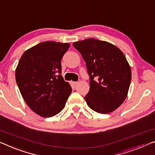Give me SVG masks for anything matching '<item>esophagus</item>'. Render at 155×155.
I'll list each match as a JSON object with an SVG mask.
<instances>
[{"instance_id":"34e87169","label":"esophagus","mask_w":155,"mask_h":155,"mask_svg":"<svg viewBox=\"0 0 155 155\" xmlns=\"http://www.w3.org/2000/svg\"><path fill=\"white\" fill-rule=\"evenodd\" d=\"M71 84L75 86V85H77L78 84V82H77V81H71Z\"/></svg>"}]
</instances>
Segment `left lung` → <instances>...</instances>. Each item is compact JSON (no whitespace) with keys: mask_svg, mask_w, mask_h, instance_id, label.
I'll return each instance as SVG.
<instances>
[{"mask_svg":"<svg viewBox=\"0 0 155 155\" xmlns=\"http://www.w3.org/2000/svg\"><path fill=\"white\" fill-rule=\"evenodd\" d=\"M73 46L81 54L91 77L85 97L88 107L100 114L117 109L125 100L131 79L129 63L122 51L105 41L90 38Z\"/></svg>","mask_w":155,"mask_h":155,"instance_id":"left-lung-1","label":"left lung"}]
</instances>
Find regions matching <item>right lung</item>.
Masks as SVG:
<instances>
[{
	"mask_svg": "<svg viewBox=\"0 0 155 155\" xmlns=\"http://www.w3.org/2000/svg\"><path fill=\"white\" fill-rule=\"evenodd\" d=\"M70 47L69 43L44 41L26 50L18 61L15 77L21 94L41 117L61 112L72 91L61 74V59Z\"/></svg>",
	"mask_w": 155,
	"mask_h": 155,
	"instance_id": "right-lung-1",
	"label": "right lung"
}]
</instances>
